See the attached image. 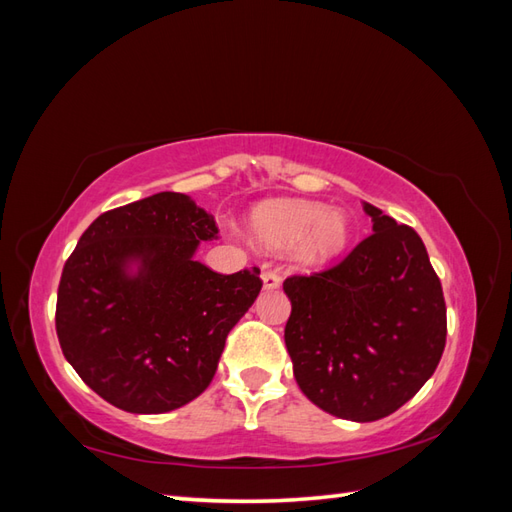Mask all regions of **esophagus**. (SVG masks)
<instances>
[{
	"label": "esophagus",
	"instance_id": "1",
	"mask_svg": "<svg viewBox=\"0 0 512 512\" xmlns=\"http://www.w3.org/2000/svg\"><path fill=\"white\" fill-rule=\"evenodd\" d=\"M281 285V275L277 270H266L264 272V288L266 290H277Z\"/></svg>",
	"mask_w": 512,
	"mask_h": 512
}]
</instances>
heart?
I'll use <instances>...</instances> for the list:
<instances>
[{
  "label": "heart",
  "mask_w": 512,
  "mask_h": 512,
  "mask_svg": "<svg viewBox=\"0 0 512 512\" xmlns=\"http://www.w3.org/2000/svg\"><path fill=\"white\" fill-rule=\"evenodd\" d=\"M253 227L268 246L299 242L301 257L310 264L336 257L349 240V222L342 213L325 211L307 200L264 202L255 211Z\"/></svg>",
  "instance_id": "b5f03b06"
}]
</instances>
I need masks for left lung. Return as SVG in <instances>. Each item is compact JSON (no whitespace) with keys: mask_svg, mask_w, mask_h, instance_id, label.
I'll return each mask as SVG.
<instances>
[{"mask_svg":"<svg viewBox=\"0 0 512 512\" xmlns=\"http://www.w3.org/2000/svg\"><path fill=\"white\" fill-rule=\"evenodd\" d=\"M364 211L373 233L347 257L283 281L296 382L320 410L360 423L417 395L447 338L441 279L421 237L368 202Z\"/></svg>","mask_w":512,"mask_h":512,"instance_id":"8db88e82","label":"left lung"}]
</instances>
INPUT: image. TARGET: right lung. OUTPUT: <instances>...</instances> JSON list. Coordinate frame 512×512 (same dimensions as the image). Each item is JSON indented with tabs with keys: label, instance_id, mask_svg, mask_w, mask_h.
I'll return each instance as SVG.
<instances>
[{
	"label": "right lung",
	"instance_id": "right-lung-1",
	"mask_svg": "<svg viewBox=\"0 0 512 512\" xmlns=\"http://www.w3.org/2000/svg\"><path fill=\"white\" fill-rule=\"evenodd\" d=\"M218 237L211 213L161 192L104 211L65 261L56 299L63 355L115 408L161 414L205 390L229 331L257 299L259 268L220 275L200 261ZM139 258L137 278L123 264Z\"/></svg>",
	"mask_w": 512,
	"mask_h": 512
}]
</instances>
